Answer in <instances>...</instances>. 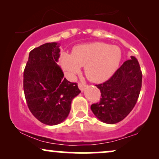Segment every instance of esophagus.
<instances>
[{"label":"esophagus","mask_w":159,"mask_h":159,"mask_svg":"<svg viewBox=\"0 0 159 159\" xmlns=\"http://www.w3.org/2000/svg\"><path fill=\"white\" fill-rule=\"evenodd\" d=\"M78 88L81 90V92H83L84 90V89L86 88V87H87V84H83V83H78Z\"/></svg>","instance_id":"1"}]
</instances>
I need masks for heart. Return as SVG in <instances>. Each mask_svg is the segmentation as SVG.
Listing matches in <instances>:
<instances>
[{"instance_id": "obj_1", "label": "heart", "mask_w": 159, "mask_h": 159, "mask_svg": "<svg viewBox=\"0 0 159 159\" xmlns=\"http://www.w3.org/2000/svg\"><path fill=\"white\" fill-rule=\"evenodd\" d=\"M121 58L119 47L103 43H92L76 45L71 54L62 53L60 65L70 78L84 66V73L90 81L102 82L116 72Z\"/></svg>"}]
</instances>
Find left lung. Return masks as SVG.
<instances>
[{"mask_svg":"<svg viewBox=\"0 0 159 159\" xmlns=\"http://www.w3.org/2000/svg\"><path fill=\"white\" fill-rule=\"evenodd\" d=\"M142 72L138 60L131 57L107 81L96 84L101 92L99 102L93 104L91 110L102 122L115 124L132 111L139 97Z\"/></svg>","mask_w":159,"mask_h":159,"instance_id":"obj_1","label":"left lung"}]
</instances>
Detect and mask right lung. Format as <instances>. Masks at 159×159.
Returning <instances> with one entry per match:
<instances>
[{"label": "right lung", "mask_w": 159, "mask_h": 159, "mask_svg": "<svg viewBox=\"0 0 159 159\" xmlns=\"http://www.w3.org/2000/svg\"><path fill=\"white\" fill-rule=\"evenodd\" d=\"M59 47L57 43H48L33 49L24 71V92L29 110L48 125L64 121L72 99L81 93L78 84L63 78V71L57 64Z\"/></svg>", "instance_id": "right-lung-1"}]
</instances>
